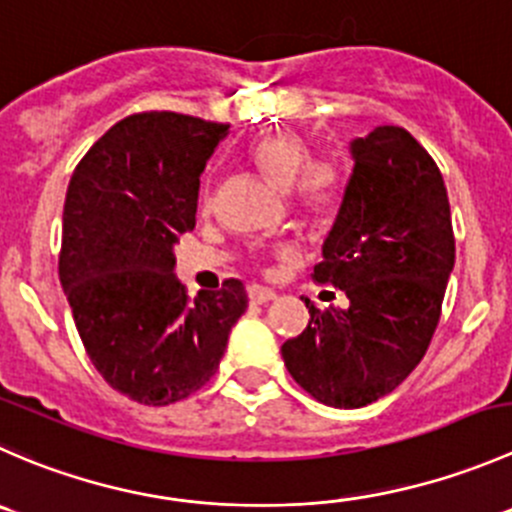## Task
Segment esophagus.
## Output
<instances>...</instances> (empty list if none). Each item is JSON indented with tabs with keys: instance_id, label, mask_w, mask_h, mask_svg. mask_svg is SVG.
Segmentation results:
<instances>
[{
	"instance_id": "obj_1",
	"label": "esophagus",
	"mask_w": 512,
	"mask_h": 512,
	"mask_svg": "<svg viewBox=\"0 0 512 512\" xmlns=\"http://www.w3.org/2000/svg\"><path fill=\"white\" fill-rule=\"evenodd\" d=\"M273 298H276V291H271V288H263V286L249 288V301L256 303V306H263V303L273 301Z\"/></svg>"
}]
</instances>
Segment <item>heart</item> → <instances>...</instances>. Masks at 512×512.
I'll use <instances>...</instances> for the list:
<instances>
[{
    "mask_svg": "<svg viewBox=\"0 0 512 512\" xmlns=\"http://www.w3.org/2000/svg\"><path fill=\"white\" fill-rule=\"evenodd\" d=\"M249 156L273 184L288 186L296 181V196L306 209L321 211L336 194L338 171L328 159H308V146L293 131H271L251 144Z\"/></svg>",
    "mask_w": 512,
    "mask_h": 512,
    "instance_id": "obj_1",
    "label": "heart"
}]
</instances>
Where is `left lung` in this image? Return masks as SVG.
<instances>
[{"label":"left lung","mask_w":512,"mask_h":512,"mask_svg":"<svg viewBox=\"0 0 512 512\" xmlns=\"http://www.w3.org/2000/svg\"><path fill=\"white\" fill-rule=\"evenodd\" d=\"M353 171L313 281L346 308L318 311L281 346L293 381L333 408H363L396 391L426 356L455 263L443 176L401 126L351 141Z\"/></svg>","instance_id":"1"}]
</instances>
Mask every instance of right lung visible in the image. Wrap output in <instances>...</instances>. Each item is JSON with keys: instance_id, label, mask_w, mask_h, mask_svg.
Wrapping results in <instances>:
<instances>
[{"instance_id": "1", "label": "right lung", "mask_w": 512, "mask_h": 512, "mask_svg": "<svg viewBox=\"0 0 512 512\" xmlns=\"http://www.w3.org/2000/svg\"><path fill=\"white\" fill-rule=\"evenodd\" d=\"M229 124L176 111L116 121L74 169L59 281L91 363L144 406L184 401L219 368L249 296L239 278L194 303L174 244L194 229L206 161Z\"/></svg>"}]
</instances>
